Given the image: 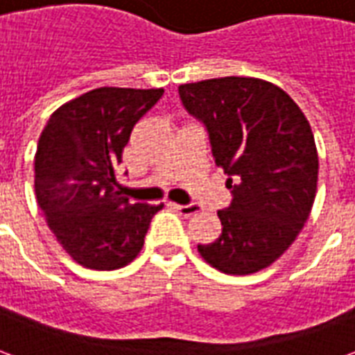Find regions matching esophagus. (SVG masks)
<instances>
[{
    "label": "esophagus",
    "mask_w": 355,
    "mask_h": 355,
    "mask_svg": "<svg viewBox=\"0 0 355 355\" xmlns=\"http://www.w3.org/2000/svg\"><path fill=\"white\" fill-rule=\"evenodd\" d=\"M175 208L182 214L184 218H189V216H193V214L199 212V207H197V205H175Z\"/></svg>",
    "instance_id": "1"
}]
</instances>
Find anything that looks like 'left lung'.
Wrapping results in <instances>:
<instances>
[{
  "label": "left lung",
  "mask_w": 355,
  "mask_h": 355,
  "mask_svg": "<svg viewBox=\"0 0 355 355\" xmlns=\"http://www.w3.org/2000/svg\"><path fill=\"white\" fill-rule=\"evenodd\" d=\"M178 94L207 126L214 162L232 189L229 208L218 212L221 236L197 250L223 274H255L291 248L315 202L309 121L283 89L259 78L184 83Z\"/></svg>",
  "instance_id": "8db88e82"
}]
</instances>
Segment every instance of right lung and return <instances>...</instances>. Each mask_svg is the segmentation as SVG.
Here are the masks:
<instances>
[{"label":"right lung","mask_w":355,"mask_h":355,"mask_svg":"<svg viewBox=\"0 0 355 355\" xmlns=\"http://www.w3.org/2000/svg\"><path fill=\"white\" fill-rule=\"evenodd\" d=\"M164 89L100 87L51 113L35 154V193L48 227L78 264L126 266L164 205L130 202L117 166L135 123Z\"/></svg>","instance_id":"right-lung-1"}]
</instances>
